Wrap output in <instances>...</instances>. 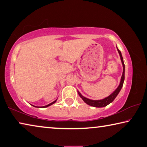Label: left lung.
Masks as SVG:
<instances>
[{
    "label": "left lung",
    "mask_w": 147,
    "mask_h": 147,
    "mask_svg": "<svg viewBox=\"0 0 147 147\" xmlns=\"http://www.w3.org/2000/svg\"><path fill=\"white\" fill-rule=\"evenodd\" d=\"M117 51L119 53V55H120L122 63H123V75H122V77H121L120 84H119L118 88H117L116 90L114 91L112 94H111L110 95L108 96V97L104 98V99H102V100H90V99H88L86 97H84V96H83L80 93V92H78L80 96V97L82 98V100L85 102L86 104H88V105L93 106V107H96V108H102V107H105L107 105H108L109 104L112 102L114 100V99L116 98V96H117V94H119V92H120L122 87H123V83H124V63L123 58V56H122L121 51H119L118 49H117Z\"/></svg>",
    "instance_id": "1"
}]
</instances>
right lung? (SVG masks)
<instances>
[{
    "label": "right lung",
    "mask_w": 147,
    "mask_h": 147,
    "mask_svg": "<svg viewBox=\"0 0 147 147\" xmlns=\"http://www.w3.org/2000/svg\"><path fill=\"white\" fill-rule=\"evenodd\" d=\"M56 102V100H55V101H54V102H53L52 103H51V104H48V105H47V106H43L42 107V108H47V107H48V106H51V105H52V104H53L54 103H55ZM34 107H36V106H34Z\"/></svg>",
    "instance_id": "right-lung-1"
}]
</instances>
